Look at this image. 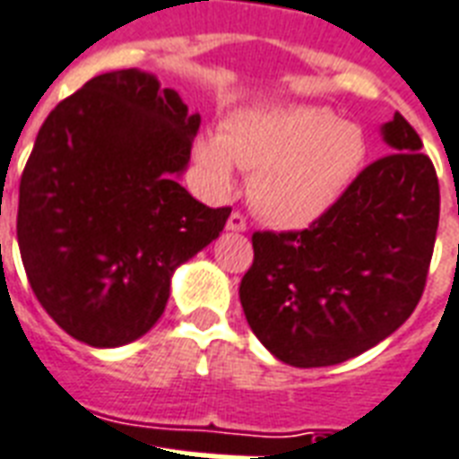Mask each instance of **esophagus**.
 Instances as JSON below:
<instances>
[{
    "label": "esophagus",
    "mask_w": 459,
    "mask_h": 459,
    "mask_svg": "<svg viewBox=\"0 0 459 459\" xmlns=\"http://www.w3.org/2000/svg\"><path fill=\"white\" fill-rule=\"evenodd\" d=\"M227 230H230V232H244V230H247V218H244L241 212L234 211L232 215H230V220H227Z\"/></svg>",
    "instance_id": "1"
}]
</instances>
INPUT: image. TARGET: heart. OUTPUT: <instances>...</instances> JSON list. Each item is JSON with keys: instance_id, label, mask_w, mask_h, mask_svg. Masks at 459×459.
Wrapping results in <instances>:
<instances>
[{"instance_id": "b5f03b06", "label": "heart", "mask_w": 459, "mask_h": 459, "mask_svg": "<svg viewBox=\"0 0 459 459\" xmlns=\"http://www.w3.org/2000/svg\"><path fill=\"white\" fill-rule=\"evenodd\" d=\"M366 158L361 126L311 105H261L201 138L196 160L218 186H230L234 162L248 172L251 201L278 227H307L350 189Z\"/></svg>"}]
</instances>
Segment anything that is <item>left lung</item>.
<instances>
[{
  "label": "left lung",
  "mask_w": 459,
  "mask_h": 459,
  "mask_svg": "<svg viewBox=\"0 0 459 459\" xmlns=\"http://www.w3.org/2000/svg\"><path fill=\"white\" fill-rule=\"evenodd\" d=\"M388 155L354 177L328 212L297 232H254L239 299L254 335L299 368L359 357L417 308L431 265L440 189L400 112Z\"/></svg>",
  "instance_id": "8db88e82"
}]
</instances>
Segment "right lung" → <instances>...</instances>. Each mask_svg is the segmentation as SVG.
Instances as JSON below:
<instances>
[{"label":"right lung","instance_id":"right-lung-1","mask_svg":"<svg viewBox=\"0 0 459 459\" xmlns=\"http://www.w3.org/2000/svg\"><path fill=\"white\" fill-rule=\"evenodd\" d=\"M201 117L136 69L108 71L62 100L21 174V261L49 318L91 347L158 323L177 265L218 239L232 208L181 186Z\"/></svg>","mask_w":459,"mask_h":459}]
</instances>
